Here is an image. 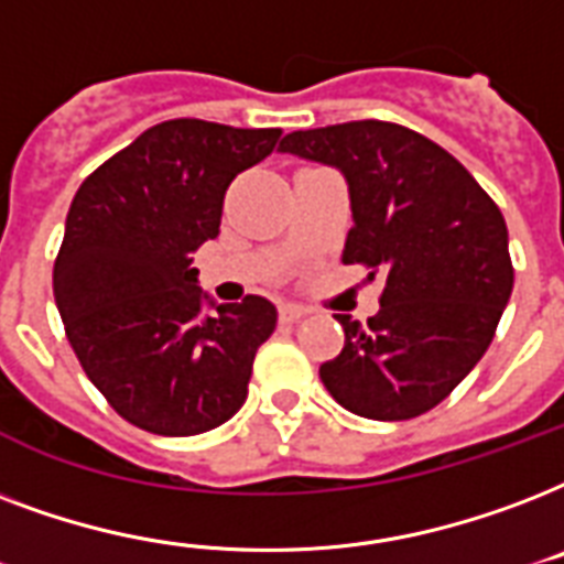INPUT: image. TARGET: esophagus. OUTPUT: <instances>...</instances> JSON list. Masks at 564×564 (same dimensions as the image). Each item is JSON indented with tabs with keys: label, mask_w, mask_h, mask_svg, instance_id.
I'll list each match as a JSON object with an SVG mask.
<instances>
[{
	"label": "esophagus",
	"mask_w": 564,
	"mask_h": 564,
	"mask_svg": "<svg viewBox=\"0 0 564 564\" xmlns=\"http://www.w3.org/2000/svg\"><path fill=\"white\" fill-rule=\"evenodd\" d=\"M305 314H308V312H305L303 305H294V303H282V305H279V321H282V323L303 321Z\"/></svg>",
	"instance_id": "esophagus-1"
}]
</instances>
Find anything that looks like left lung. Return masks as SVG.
Returning <instances> with one entry per match:
<instances>
[{
	"label": "left lung",
	"instance_id": "left-lung-1",
	"mask_svg": "<svg viewBox=\"0 0 564 564\" xmlns=\"http://www.w3.org/2000/svg\"><path fill=\"white\" fill-rule=\"evenodd\" d=\"M279 152L341 170L352 208L341 261L386 276L368 323L335 314L344 350L321 365L323 386L370 421L430 412L482 359L512 296L503 214L447 150L405 126L305 129Z\"/></svg>",
	"mask_w": 564,
	"mask_h": 564
}]
</instances>
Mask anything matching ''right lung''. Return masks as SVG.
<instances>
[{
	"label": "right lung",
	"instance_id": "add662e5",
	"mask_svg": "<svg viewBox=\"0 0 564 564\" xmlns=\"http://www.w3.org/2000/svg\"><path fill=\"white\" fill-rule=\"evenodd\" d=\"M279 134L167 120L73 196L52 270L55 305L87 379L141 430L199 435L247 400L276 305L256 294L217 305L196 282L194 252L220 235L226 187L268 159Z\"/></svg>",
	"mask_w": 564,
	"mask_h": 564
}]
</instances>
